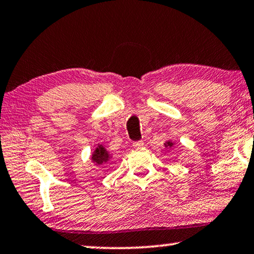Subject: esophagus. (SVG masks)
Here are the masks:
<instances>
[{
    "label": "esophagus",
    "mask_w": 254,
    "mask_h": 254,
    "mask_svg": "<svg viewBox=\"0 0 254 254\" xmlns=\"http://www.w3.org/2000/svg\"><path fill=\"white\" fill-rule=\"evenodd\" d=\"M143 145H144V143H143V141H137V142H134L133 143V146H134L135 149H141Z\"/></svg>",
    "instance_id": "1"
}]
</instances>
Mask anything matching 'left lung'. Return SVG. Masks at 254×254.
<instances>
[{"instance_id": "1", "label": "left lung", "mask_w": 254, "mask_h": 254, "mask_svg": "<svg viewBox=\"0 0 254 254\" xmlns=\"http://www.w3.org/2000/svg\"><path fill=\"white\" fill-rule=\"evenodd\" d=\"M173 145H174V143H173L172 141H167L166 143H165V146H166V148H168V149H171Z\"/></svg>"}]
</instances>
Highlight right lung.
<instances>
[{
  "label": "right lung",
  "mask_w": 254,
  "mask_h": 254,
  "mask_svg": "<svg viewBox=\"0 0 254 254\" xmlns=\"http://www.w3.org/2000/svg\"><path fill=\"white\" fill-rule=\"evenodd\" d=\"M111 159V154H110L102 144H98V146L95 149V151L91 154V160L95 165H106Z\"/></svg>",
  "instance_id": "add662e5"
}]
</instances>
